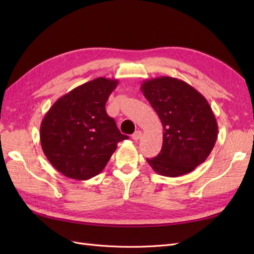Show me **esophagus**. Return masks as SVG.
<instances>
[{
    "instance_id": "obj_1",
    "label": "esophagus",
    "mask_w": 254,
    "mask_h": 254,
    "mask_svg": "<svg viewBox=\"0 0 254 254\" xmlns=\"http://www.w3.org/2000/svg\"><path fill=\"white\" fill-rule=\"evenodd\" d=\"M141 135H142V131H141V130H136V131L132 134V139L134 140V141H137V140H139L140 139V137H141Z\"/></svg>"
}]
</instances>
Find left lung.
Wrapping results in <instances>:
<instances>
[{"instance_id":"left-lung-1","label":"left lung","mask_w":254,"mask_h":254,"mask_svg":"<svg viewBox=\"0 0 254 254\" xmlns=\"http://www.w3.org/2000/svg\"><path fill=\"white\" fill-rule=\"evenodd\" d=\"M141 91L163 126V145L147 159L159 175L179 177L203 163L217 140L218 125L205 97L178 78L161 76L142 82Z\"/></svg>"}]
</instances>
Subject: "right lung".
I'll list each match as a JSON object with an SVG mask.
<instances>
[{
    "instance_id": "add662e5",
    "label": "right lung",
    "mask_w": 254,
    "mask_h": 254,
    "mask_svg": "<svg viewBox=\"0 0 254 254\" xmlns=\"http://www.w3.org/2000/svg\"><path fill=\"white\" fill-rule=\"evenodd\" d=\"M118 79L98 77L58 98L40 126L41 147L67 178L88 180L101 173L118 143L127 140L106 112Z\"/></svg>"
}]
</instances>
